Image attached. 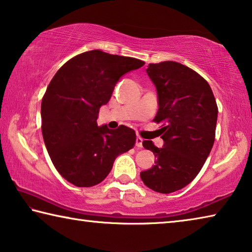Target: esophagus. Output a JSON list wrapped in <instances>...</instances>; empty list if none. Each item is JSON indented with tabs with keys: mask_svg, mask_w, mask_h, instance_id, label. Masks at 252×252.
Listing matches in <instances>:
<instances>
[{
	"mask_svg": "<svg viewBox=\"0 0 252 252\" xmlns=\"http://www.w3.org/2000/svg\"><path fill=\"white\" fill-rule=\"evenodd\" d=\"M136 146L137 147H143V138L142 137H136Z\"/></svg>",
	"mask_w": 252,
	"mask_h": 252,
	"instance_id": "obj_1",
	"label": "esophagus"
}]
</instances>
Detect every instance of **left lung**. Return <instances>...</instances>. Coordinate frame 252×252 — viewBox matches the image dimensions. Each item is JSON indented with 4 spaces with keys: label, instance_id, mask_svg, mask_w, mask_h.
<instances>
[{
    "label": "left lung",
    "instance_id": "obj_1",
    "mask_svg": "<svg viewBox=\"0 0 252 252\" xmlns=\"http://www.w3.org/2000/svg\"><path fill=\"white\" fill-rule=\"evenodd\" d=\"M146 72L158 92L162 148L152 141L143 146L158 158L141 172V179L155 192L172 193L187 187L199 174L212 150L218 106L207 80L194 70L175 61L150 63Z\"/></svg>",
    "mask_w": 252,
    "mask_h": 252
}]
</instances>
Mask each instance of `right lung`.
<instances>
[{"label": "right lung", "mask_w": 252, "mask_h": 252, "mask_svg": "<svg viewBox=\"0 0 252 252\" xmlns=\"http://www.w3.org/2000/svg\"><path fill=\"white\" fill-rule=\"evenodd\" d=\"M145 63L100 50L80 53L58 70L41 102L42 135L60 175L78 188L106 179L118 155L133 148L136 134L121 125L98 126L119 78Z\"/></svg>", "instance_id": "1"}]
</instances>
